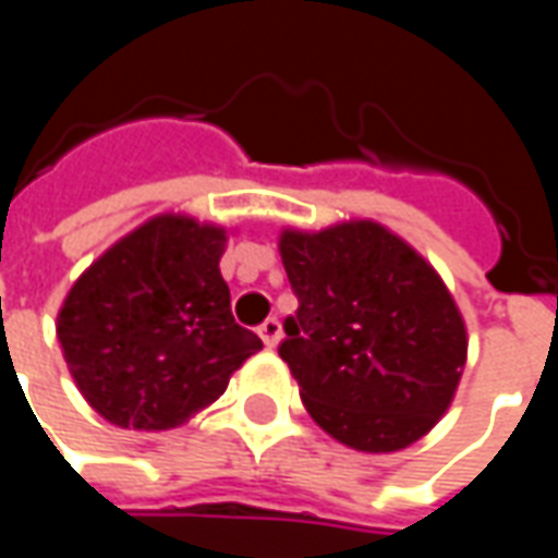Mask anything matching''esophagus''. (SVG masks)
<instances>
[{
	"label": "esophagus",
	"instance_id": "obj_1",
	"mask_svg": "<svg viewBox=\"0 0 558 558\" xmlns=\"http://www.w3.org/2000/svg\"><path fill=\"white\" fill-rule=\"evenodd\" d=\"M256 335H259V338H263V343H266L268 350H271V347H278V340H280V323L275 319V316H271V319H266L263 326L256 328Z\"/></svg>",
	"mask_w": 558,
	"mask_h": 558
}]
</instances>
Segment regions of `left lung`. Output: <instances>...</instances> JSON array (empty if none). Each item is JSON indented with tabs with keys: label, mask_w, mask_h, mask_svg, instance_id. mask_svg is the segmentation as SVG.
I'll return each instance as SVG.
<instances>
[{
	"label": "left lung",
	"mask_w": 558,
	"mask_h": 558,
	"mask_svg": "<svg viewBox=\"0 0 558 558\" xmlns=\"http://www.w3.org/2000/svg\"><path fill=\"white\" fill-rule=\"evenodd\" d=\"M299 311L280 359L304 410L364 454L410 448L442 418L466 364V323L439 271L376 220L280 230Z\"/></svg>",
	"instance_id": "left-lung-1"
}]
</instances>
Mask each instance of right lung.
<instances>
[{
	"instance_id": "add662e5",
	"label": "right lung",
	"mask_w": 558,
	"mask_h": 558,
	"mask_svg": "<svg viewBox=\"0 0 558 558\" xmlns=\"http://www.w3.org/2000/svg\"><path fill=\"white\" fill-rule=\"evenodd\" d=\"M227 227L155 215L68 290L56 338L80 395L125 430H172L227 391L263 340L232 319Z\"/></svg>"
}]
</instances>
